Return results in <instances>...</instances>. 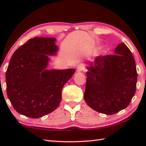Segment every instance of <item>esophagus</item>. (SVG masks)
Listing matches in <instances>:
<instances>
[{
    "mask_svg": "<svg viewBox=\"0 0 146 146\" xmlns=\"http://www.w3.org/2000/svg\"><path fill=\"white\" fill-rule=\"evenodd\" d=\"M84 70V66L83 64H80L76 67V71L77 72H81L82 71Z\"/></svg>",
    "mask_w": 146,
    "mask_h": 146,
    "instance_id": "34e87169",
    "label": "esophagus"
}]
</instances>
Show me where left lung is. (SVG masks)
Here are the masks:
<instances>
[{
  "label": "left lung",
  "instance_id": "left-lung-1",
  "mask_svg": "<svg viewBox=\"0 0 146 146\" xmlns=\"http://www.w3.org/2000/svg\"><path fill=\"white\" fill-rule=\"evenodd\" d=\"M86 103L102 113L113 115L129 105L136 90L137 73L132 52L124 43L114 54L100 56L88 63Z\"/></svg>",
  "mask_w": 146,
  "mask_h": 146
}]
</instances>
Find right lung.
<instances>
[{
    "label": "right lung",
    "mask_w": 146,
    "mask_h": 146,
    "mask_svg": "<svg viewBox=\"0 0 146 146\" xmlns=\"http://www.w3.org/2000/svg\"><path fill=\"white\" fill-rule=\"evenodd\" d=\"M56 39L28 40L15 51L5 73L7 94L19 113L38 119L56 110L64 85L75 72L73 68L48 70L50 59L56 55Z\"/></svg>",
    "instance_id": "add662e5"
}]
</instances>
